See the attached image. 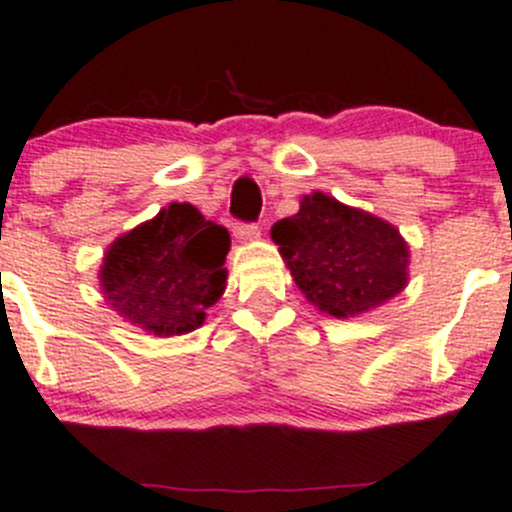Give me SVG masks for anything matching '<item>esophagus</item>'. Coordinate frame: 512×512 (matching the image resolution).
<instances>
[{"label":"esophagus","instance_id":"esophagus-1","mask_svg":"<svg viewBox=\"0 0 512 512\" xmlns=\"http://www.w3.org/2000/svg\"><path fill=\"white\" fill-rule=\"evenodd\" d=\"M235 237H237V242H255L257 237H260V227L237 223L235 225Z\"/></svg>","mask_w":512,"mask_h":512}]
</instances>
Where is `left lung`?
Masks as SVG:
<instances>
[{"mask_svg": "<svg viewBox=\"0 0 512 512\" xmlns=\"http://www.w3.org/2000/svg\"><path fill=\"white\" fill-rule=\"evenodd\" d=\"M270 235L294 285L329 317H359L409 285L411 250L399 227L319 190Z\"/></svg>", "mask_w": 512, "mask_h": 512, "instance_id": "left-lung-1", "label": "left lung"}]
</instances>
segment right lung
<instances>
[{
  "label": "right lung",
  "mask_w": 512,
  "mask_h": 512,
  "mask_svg": "<svg viewBox=\"0 0 512 512\" xmlns=\"http://www.w3.org/2000/svg\"><path fill=\"white\" fill-rule=\"evenodd\" d=\"M230 232L195 205L170 203L156 218L123 232L103 252L98 285L118 317L153 337L203 327L223 297Z\"/></svg>",
  "instance_id": "obj_1"
}]
</instances>
